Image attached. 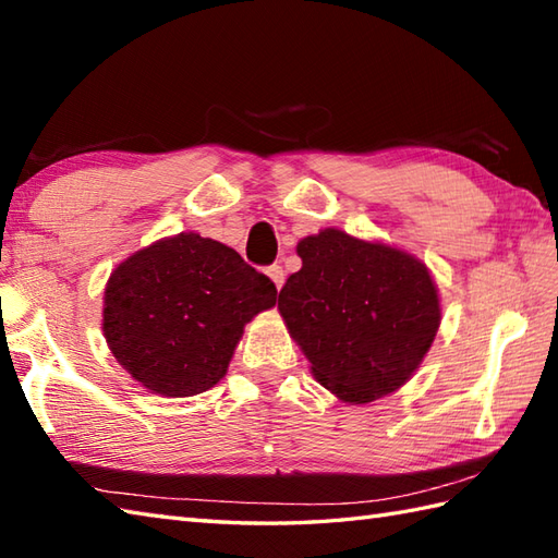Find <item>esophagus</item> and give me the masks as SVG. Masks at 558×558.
Returning a JSON list of instances; mask_svg holds the SVG:
<instances>
[{
  "instance_id": "esophagus-1",
  "label": "esophagus",
  "mask_w": 558,
  "mask_h": 558,
  "mask_svg": "<svg viewBox=\"0 0 558 558\" xmlns=\"http://www.w3.org/2000/svg\"><path fill=\"white\" fill-rule=\"evenodd\" d=\"M266 274H268V278H270V280H274V282H276V288L280 290V288H282V284H284V270H282V266H278V264H274V266H268V270H266Z\"/></svg>"
}]
</instances>
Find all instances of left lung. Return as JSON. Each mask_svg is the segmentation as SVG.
I'll return each instance as SVG.
<instances>
[{
    "mask_svg": "<svg viewBox=\"0 0 558 558\" xmlns=\"http://www.w3.org/2000/svg\"><path fill=\"white\" fill-rule=\"evenodd\" d=\"M296 254L302 268L284 282L278 308L316 380L352 404L399 390L439 328L427 268L332 228L304 238Z\"/></svg>",
    "mask_w": 558,
    "mask_h": 558,
    "instance_id": "obj_1",
    "label": "left lung"
}]
</instances>
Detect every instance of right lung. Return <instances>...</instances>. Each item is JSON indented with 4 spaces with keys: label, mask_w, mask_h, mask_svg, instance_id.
Instances as JSON below:
<instances>
[{
    "label": "right lung",
    "mask_w": 558,
    "mask_h": 558,
    "mask_svg": "<svg viewBox=\"0 0 558 558\" xmlns=\"http://www.w3.org/2000/svg\"><path fill=\"white\" fill-rule=\"evenodd\" d=\"M276 284L235 252L180 232L133 254L104 292L116 361L163 397L206 392L223 378L244 323L276 304Z\"/></svg>",
    "instance_id": "obj_1"
}]
</instances>
